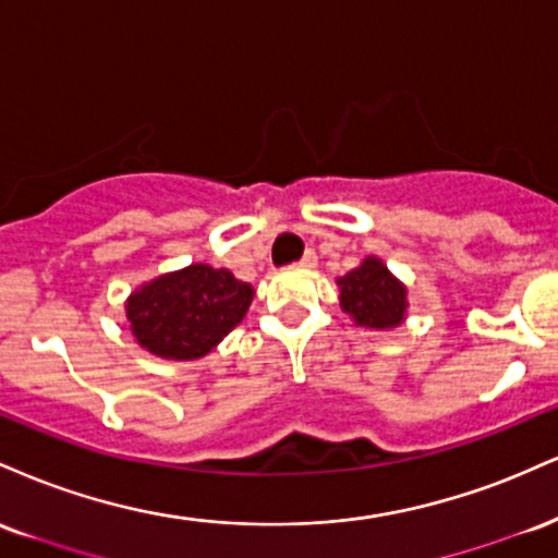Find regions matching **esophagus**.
Instances as JSON below:
<instances>
[{"instance_id": "1", "label": "esophagus", "mask_w": 558, "mask_h": 558, "mask_svg": "<svg viewBox=\"0 0 558 558\" xmlns=\"http://www.w3.org/2000/svg\"><path fill=\"white\" fill-rule=\"evenodd\" d=\"M316 264H318L316 251H307V253L303 255V258H300V266H303V268H313Z\"/></svg>"}]
</instances>
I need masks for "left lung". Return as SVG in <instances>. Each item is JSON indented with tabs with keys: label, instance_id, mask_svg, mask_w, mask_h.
<instances>
[{
	"label": "left lung",
	"instance_id": "obj_1",
	"mask_svg": "<svg viewBox=\"0 0 558 558\" xmlns=\"http://www.w3.org/2000/svg\"><path fill=\"white\" fill-rule=\"evenodd\" d=\"M342 311L365 329H395L408 313V290L391 277L384 260L365 258L357 268L337 279Z\"/></svg>",
	"mask_w": 558,
	"mask_h": 558
}]
</instances>
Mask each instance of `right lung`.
Here are the masks:
<instances>
[{
  "mask_svg": "<svg viewBox=\"0 0 558 558\" xmlns=\"http://www.w3.org/2000/svg\"><path fill=\"white\" fill-rule=\"evenodd\" d=\"M253 303V287L227 268L193 264L141 284L128 298V320L143 350L163 360L208 355Z\"/></svg>",
  "mask_w": 558,
  "mask_h": 558,
  "instance_id": "1",
  "label": "right lung"
}]
</instances>
